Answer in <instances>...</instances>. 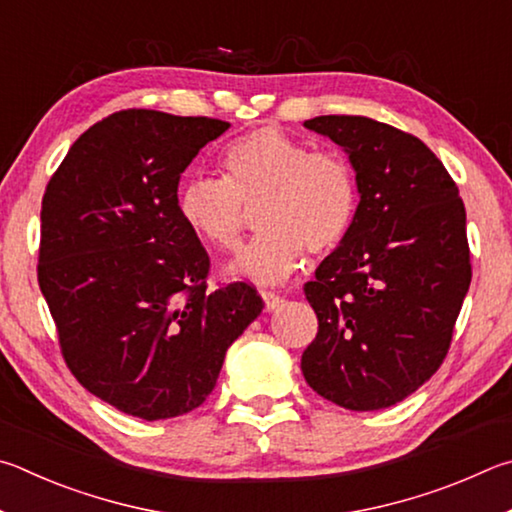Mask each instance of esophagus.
I'll return each instance as SVG.
<instances>
[{
  "mask_svg": "<svg viewBox=\"0 0 512 512\" xmlns=\"http://www.w3.org/2000/svg\"><path fill=\"white\" fill-rule=\"evenodd\" d=\"M263 294V301H265V308L267 310H276L283 303V297L279 292H274V290H263L261 292Z\"/></svg>",
  "mask_w": 512,
  "mask_h": 512,
  "instance_id": "1",
  "label": "esophagus"
}]
</instances>
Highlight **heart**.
Here are the masks:
<instances>
[{
    "mask_svg": "<svg viewBox=\"0 0 512 512\" xmlns=\"http://www.w3.org/2000/svg\"><path fill=\"white\" fill-rule=\"evenodd\" d=\"M222 177L197 175L177 191L179 218L218 251H233L251 211L265 231L236 263L258 283H281L299 272L306 251L330 254L351 231L360 191L353 166L339 152L312 150L274 125L240 134L220 155Z\"/></svg>",
    "mask_w": 512,
    "mask_h": 512,
    "instance_id": "heart-1",
    "label": "heart"
}]
</instances>
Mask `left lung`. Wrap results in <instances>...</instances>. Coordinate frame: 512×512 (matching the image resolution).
<instances>
[{"label": "left lung", "instance_id": "left-lung-1", "mask_svg": "<svg viewBox=\"0 0 512 512\" xmlns=\"http://www.w3.org/2000/svg\"><path fill=\"white\" fill-rule=\"evenodd\" d=\"M306 128L348 152L360 204L342 245L303 285L319 321L303 378L344 409L391 407L443 364L470 288L459 186L423 141L393 125L328 114Z\"/></svg>", "mask_w": 512, "mask_h": 512}]
</instances>
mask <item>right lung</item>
<instances>
[{
  "label": "right lung",
  "mask_w": 512,
  "mask_h": 512,
  "mask_svg": "<svg viewBox=\"0 0 512 512\" xmlns=\"http://www.w3.org/2000/svg\"><path fill=\"white\" fill-rule=\"evenodd\" d=\"M227 130L209 116L114 112L80 134L44 191L38 283L60 353L128 416L200 407L265 306L245 281L209 290L211 258L177 211L179 175Z\"/></svg>",
  "instance_id": "right-lung-1"
}]
</instances>
